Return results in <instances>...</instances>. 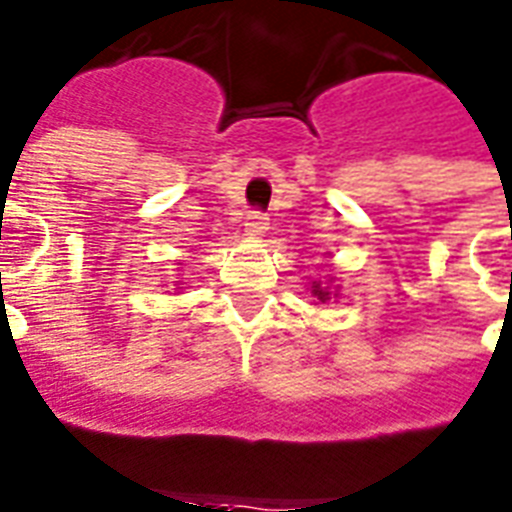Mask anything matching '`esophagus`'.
<instances>
[{"mask_svg":"<svg viewBox=\"0 0 512 512\" xmlns=\"http://www.w3.org/2000/svg\"><path fill=\"white\" fill-rule=\"evenodd\" d=\"M244 228H247L249 234L263 236L265 231H268V215H263L260 210H252V213H247V218H244Z\"/></svg>","mask_w":512,"mask_h":512,"instance_id":"1","label":"esophagus"}]
</instances>
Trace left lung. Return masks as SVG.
<instances>
[{"label": "left lung", "instance_id": "8db88e82", "mask_svg": "<svg viewBox=\"0 0 512 512\" xmlns=\"http://www.w3.org/2000/svg\"><path fill=\"white\" fill-rule=\"evenodd\" d=\"M313 292H315V294H318V297H321V299H326V297H328V292H323V289H321V286H315V289H313Z\"/></svg>", "mask_w": 512, "mask_h": 512}]
</instances>
